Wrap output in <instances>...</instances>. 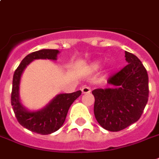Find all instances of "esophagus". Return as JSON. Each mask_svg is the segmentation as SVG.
<instances>
[{"mask_svg":"<svg viewBox=\"0 0 159 159\" xmlns=\"http://www.w3.org/2000/svg\"><path fill=\"white\" fill-rule=\"evenodd\" d=\"M82 92L83 94H88V93H90L91 92V89L88 86H83L82 88Z\"/></svg>","mask_w":159,"mask_h":159,"instance_id":"34e87169","label":"esophagus"}]
</instances>
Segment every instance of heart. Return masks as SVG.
Wrapping results in <instances>:
<instances>
[{"mask_svg":"<svg viewBox=\"0 0 159 159\" xmlns=\"http://www.w3.org/2000/svg\"><path fill=\"white\" fill-rule=\"evenodd\" d=\"M99 66H100V64H99L98 63H95V64H94L92 65V69H93V70H96V69L99 68Z\"/></svg>","mask_w":159,"mask_h":159,"instance_id":"obj_1","label":"heart"}]
</instances>
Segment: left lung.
I'll return each instance as SVG.
<instances>
[{
    "instance_id": "left-lung-1",
    "label": "left lung",
    "mask_w": 159,
    "mask_h": 159,
    "mask_svg": "<svg viewBox=\"0 0 159 159\" xmlns=\"http://www.w3.org/2000/svg\"><path fill=\"white\" fill-rule=\"evenodd\" d=\"M128 63L107 79L112 88L96 89L94 114L104 129L118 132L141 117L148 102V74L141 61L133 53L125 52Z\"/></svg>"
}]
</instances>
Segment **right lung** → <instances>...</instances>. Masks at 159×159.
Wrapping results in <instances>:
<instances>
[{
  "label": "right lung",
  "mask_w": 159,
  "mask_h": 159,
  "mask_svg": "<svg viewBox=\"0 0 159 159\" xmlns=\"http://www.w3.org/2000/svg\"><path fill=\"white\" fill-rule=\"evenodd\" d=\"M57 50L43 49L28 54L21 61L15 70L13 77V88L11 93V105L13 107L18 122L26 129L37 134H52L63 126L69 108L74 101L79 97L82 91L78 90L70 94H60L57 95L44 109L31 112L22 106L19 98L20 80L24 69L34 59H52L56 60Z\"/></svg>",
  "instance_id": "obj_1"
}]
</instances>
